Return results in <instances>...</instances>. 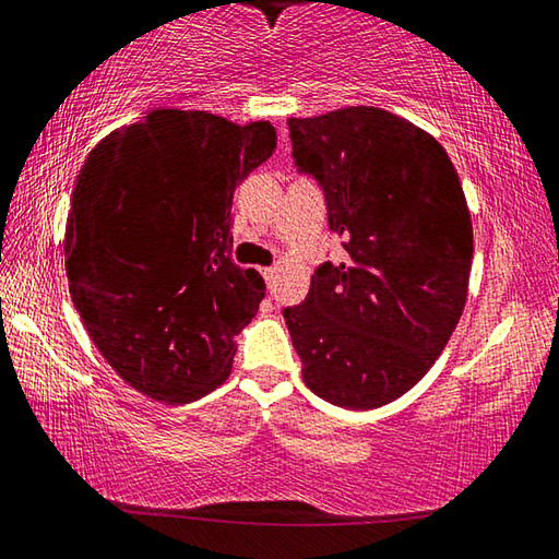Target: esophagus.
Here are the masks:
<instances>
[{"instance_id": "esophagus-1", "label": "esophagus", "mask_w": 559, "mask_h": 559, "mask_svg": "<svg viewBox=\"0 0 559 559\" xmlns=\"http://www.w3.org/2000/svg\"><path fill=\"white\" fill-rule=\"evenodd\" d=\"M262 277H264V282H267V287H272V282H274V267H264V270H262Z\"/></svg>"}]
</instances>
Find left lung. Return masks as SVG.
Returning <instances> with one entry per match:
<instances>
[{
	"label": "left lung",
	"mask_w": 559,
	"mask_h": 559,
	"mask_svg": "<svg viewBox=\"0 0 559 559\" xmlns=\"http://www.w3.org/2000/svg\"><path fill=\"white\" fill-rule=\"evenodd\" d=\"M287 124L346 248L285 309L301 378L331 405L383 407L425 378L462 319L474 258L462 181L432 134L380 107Z\"/></svg>",
	"instance_id": "obj_1"
}]
</instances>
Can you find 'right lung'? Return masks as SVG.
Returning a JSON list of instances; mask_svg holds the SVG:
<instances>
[{
	"label": "right lung",
	"instance_id": "obj_1",
	"mask_svg": "<svg viewBox=\"0 0 559 559\" xmlns=\"http://www.w3.org/2000/svg\"><path fill=\"white\" fill-rule=\"evenodd\" d=\"M270 122L152 110L97 142L66 223L68 289L124 383L159 403L223 385L264 280L230 260L233 193L267 162Z\"/></svg>",
	"mask_w": 559,
	"mask_h": 559
}]
</instances>
